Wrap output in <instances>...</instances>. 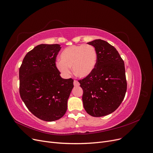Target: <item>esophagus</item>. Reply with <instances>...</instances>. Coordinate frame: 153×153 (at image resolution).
Instances as JSON below:
<instances>
[{
  "label": "esophagus",
  "instance_id": "obj_1",
  "mask_svg": "<svg viewBox=\"0 0 153 153\" xmlns=\"http://www.w3.org/2000/svg\"><path fill=\"white\" fill-rule=\"evenodd\" d=\"M73 84H74V85L75 86H76V87H78L80 85V83L78 82V81H76V80H74V82H73Z\"/></svg>",
  "mask_w": 153,
  "mask_h": 153
}]
</instances>
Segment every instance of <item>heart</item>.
<instances>
[{"label": "heart", "instance_id": "obj_1", "mask_svg": "<svg viewBox=\"0 0 153 153\" xmlns=\"http://www.w3.org/2000/svg\"><path fill=\"white\" fill-rule=\"evenodd\" d=\"M61 60L55 62L58 70L65 76L70 74V68L74 74L81 78L90 76L94 71L98 62L96 48L90 45H73L63 50Z\"/></svg>", "mask_w": 153, "mask_h": 153}]
</instances>
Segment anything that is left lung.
<instances>
[{"instance_id":"obj_1","label":"left lung","mask_w":153,"mask_h":153,"mask_svg":"<svg viewBox=\"0 0 153 153\" xmlns=\"http://www.w3.org/2000/svg\"><path fill=\"white\" fill-rule=\"evenodd\" d=\"M87 44L96 48L98 62L90 76L78 81L83 89V105L91 116H105L114 112L124 98V63L117 50L106 41L95 39Z\"/></svg>"}]
</instances>
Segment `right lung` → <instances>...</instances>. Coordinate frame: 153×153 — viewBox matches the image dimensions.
<instances>
[{"label":"right lung","instance_id":"obj_1","mask_svg":"<svg viewBox=\"0 0 153 153\" xmlns=\"http://www.w3.org/2000/svg\"><path fill=\"white\" fill-rule=\"evenodd\" d=\"M61 47L41 44L26 54L19 70L20 94L30 112L45 121L65 114L73 80L64 79L55 66Z\"/></svg>","mask_w":153,"mask_h":153}]
</instances>
